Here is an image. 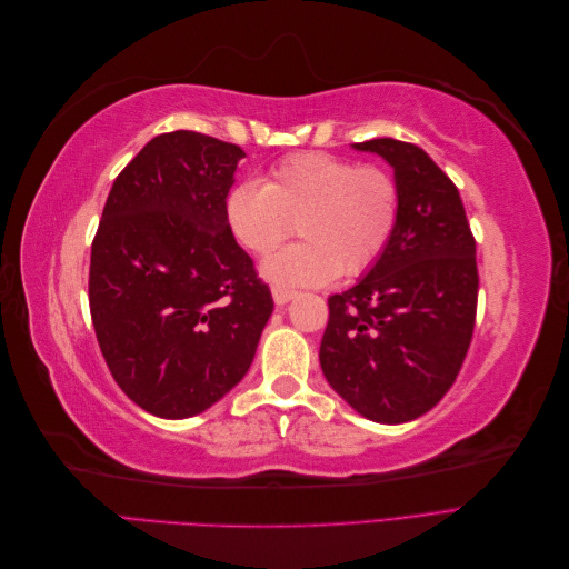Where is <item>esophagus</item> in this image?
<instances>
[{
    "mask_svg": "<svg viewBox=\"0 0 569 569\" xmlns=\"http://www.w3.org/2000/svg\"><path fill=\"white\" fill-rule=\"evenodd\" d=\"M295 295H297V291H295V289H287V287H278V284H274V287H272V299H274V303H278V306H282V303L291 301V299H295Z\"/></svg>",
    "mask_w": 569,
    "mask_h": 569,
    "instance_id": "obj_1",
    "label": "esophagus"
}]
</instances>
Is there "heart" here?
Returning a JSON list of instances; mask_svg holds the SVG:
<instances>
[{
    "label": "heart",
    "mask_w": 569,
    "mask_h": 569,
    "mask_svg": "<svg viewBox=\"0 0 569 569\" xmlns=\"http://www.w3.org/2000/svg\"><path fill=\"white\" fill-rule=\"evenodd\" d=\"M401 194L389 170L303 151L272 166L266 182H239L222 201L234 242L266 256L299 226L301 244L268 256L261 274L278 287H320L370 270L399 226Z\"/></svg>",
    "instance_id": "heart-1"
}]
</instances>
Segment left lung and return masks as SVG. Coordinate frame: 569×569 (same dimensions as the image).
I'll return each instance as SVG.
<instances>
[{"label": "left lung", "instance_id": "left-lung-1", "mask_svg": "<svg viewBox=\"0 0 569 569\" xmlns=\"http://www.w3.org/2000/svg\"><path fill=\"white\" fill-rule=\"evenodd\" d=\"M393 168L399 226L366 278L327 299L325 380L360 416L410 422L451 389L477 316L475 237L451 178L408 142L353 144Z\"/></svg>", "mask_w": 569, "mask_h": 569}]
</instances>
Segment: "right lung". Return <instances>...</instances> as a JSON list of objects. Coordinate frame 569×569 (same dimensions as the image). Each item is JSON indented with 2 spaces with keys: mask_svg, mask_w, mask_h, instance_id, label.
Returning a JSON list of instances; mask_svg holds the SVG:
<instances>
[{
  "mask_svg": "<svg viewBox=\"0 0 569 569\" xmlns=\"http://www.w3.org/2000/svg\"><path fill=\"white\" fill-rule=\"evenodd\" d=\"M247 153L216 137H153L116 178L92 242L90 313L130 401L192 418L242 382L272 313L222 201Z\"/></svg>",
  "mask_w": 569,
  "mask_h": 569,
  "instance_id": "right-lung-1",
  "label": "right lung"
}]
</instances>
